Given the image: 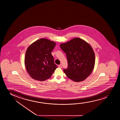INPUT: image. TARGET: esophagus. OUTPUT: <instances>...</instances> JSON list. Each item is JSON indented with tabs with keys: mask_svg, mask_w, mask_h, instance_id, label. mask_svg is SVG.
<instances>
[{
	"mask_svg": "<svg viewBox=\"0 0 120 120\" xmlns=\"http://www.w3.org/2000/svg\"><path fill=\"white\" fill-rule=\"evenodd\" d=\"M62 67V66L61 64H60L59 65V67L60 68H61Z\"/></svg>",
	"mask_w": 120,
	"mask_h": 120,
	"instance_id": "obj_1",
	"label": "esophagus"
}]
</instances>
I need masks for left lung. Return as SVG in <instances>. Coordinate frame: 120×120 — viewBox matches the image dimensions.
<instances>
[{"label":"left lung","mask_w":120,"mask_h":120,"mask_svg":"<svg viewBox=\"0 0 120 120\" xmlns=\"http://www.w3.org/2000/svg\"><path fill=\"white\" fill-rule=\"evenodd\" d=\"M60 46L67 58L68 68L64 70L66 75L75 82L85 80L91 73L95 66V55L92 47L77 37L61 43Z\"/></svg>","instance_id":"8db88e82"}]
</instances>
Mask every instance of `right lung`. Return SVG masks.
<instances>
[{"instance_id":"add662e5","label":"right lung","mask_w":120,"mask_h":120,"mask_svg":"<svg viewBox=\"0 0 120 120\" xmlns=\"http://www.w3.org/2000/svg\"><path fill=\"white\" fill-rule=\"evenodd\" d=\"M56 44L54 41L42 38L28 47L25 55V66L33 79L44 81L52 75L57 68L51 54Z\"/></svg>"}]
</instances>
